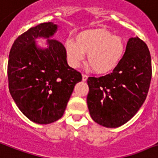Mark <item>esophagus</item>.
<instances>
[{"label":"esophagus","instance_id":"esophagus-1","mask_svg":"<svg viewBox=\"0 0 158 158\" xmlns=\"http://www.w3.org/2000/svg\"><path fill=\"white\" fill-rule=\"evenodd\" d=\"M82 78H83V81H86L88 79V75L83 74H82Z\"/></svg>","mask_w":158,"mask_h":158}]
</instances>
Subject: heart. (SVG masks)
<instances>
[{
  "label": "heart",
  "instance_id": "heart-1",
  "mask_svg": "<svg viewBox=\"0 0 158 158\" xmlns=\"http://www.w3.org/2000/svg\"><path fill=\"white\" fill-rule=\"evenodd\" d=\"M67 57L76 66L87 54V64L97 74H107L115 69L124 52L121 38L114 36L104 29H93L83 31L76 37V42L65 43Z\"/></svg>",
  "mask_w": 158,
  "mask_h": 158
}]
</instances>
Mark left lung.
<instances>
[{
	"label": "left lung",
	"instance_id": "obj_1",
	"mask_svg": "<svg viewBox=\"0 0 158 158\" xmlns=\"http://www.w3.org/2000/svg\"><path fill=\"white\" fill-rule=\"evenodd\" d=\"M152 79V60L145 42L130 38L113 73L89 77L88 108L93 120L106 127L129 121L146 99Z\"/></svg>",
	"mask_w": 158,
	"mask_h": 158
}]
</instances>
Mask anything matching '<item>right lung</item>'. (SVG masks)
Listing matches in <instances>:
<instances>
[{
  "label": "right lung",
  "instance_id": "right-lung-1",
  "mask_svg": "<svg viewBox=\"0 0 158 158\" xmlns=\"http://www.w3.org/2000/svg\"><path fill=\"white\" fill-rule=\"evenodd\" d=\"M56 31L52 22L31 27L18 36L10 51V95L22 114L39 124H49L63 116L74 85L82 80L79 71L69 66L61 42L48 40L49 48L36 46V38H49Z\"/></svg>",
  "mask_w": 158,
  "mask_h": 158
}]
</instances>
